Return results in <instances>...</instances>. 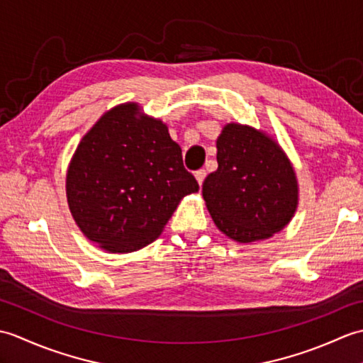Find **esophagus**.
Returning a JSON list of instances; mask_svg holds the SVG:
<instances>
[{
	"label": "esophagus",
	"mask_w": 363,
	"mask_h": 363,
	"mask_svg": "<svg viewBox=\"0 0 363 363\" xmlns=\"http://www.w3.org/2000/svg\"><path fill=\"white\" fill-rule=\"evenodd\" d=\"M206 176H207V172H206V169H198V172L195 173V177H196V181H198L199 186H203V182H204V179H206Z\"/></svg>",
	"instance_id": "esophagus-1"
}]
</instances>
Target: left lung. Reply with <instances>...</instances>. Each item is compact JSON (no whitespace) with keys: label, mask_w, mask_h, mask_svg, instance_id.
Instances as JSON below:
<instances>
[{"label":"left lung","mask_w":363,"mask_h":363,"mask_svg":"<svg viewBox=\"0 0 363 363\" xmlns=\"http://www.w3.org/2000/svg\"><path fill=\"white\" fill-rule=\"evenodd\" d=\"M217 172L203 184L215 225L235 242L264 240L291 220L298 204L295 172L274 140L229 123L217 140Z\"/></svg>","instance_id":"obj_1"}]
</instances>
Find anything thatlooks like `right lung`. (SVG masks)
<instances>
[{"instance_id": "obj_1", "label": "right lung", "mask_w": 363, "mask_h": 363, "mask_svg": "<svg viewBox=\"0 0 363 363\" xmlns=\"http://www.w3.org/2000/svg\"><path fill=\"white\" fill-rule=\"evenodd\" d=\"M137 104L106 112L82 137L67 173V199L89 240L133 252L160 235L181 199L199 190L181 146Z\"/></svg>"}]
</instances>
